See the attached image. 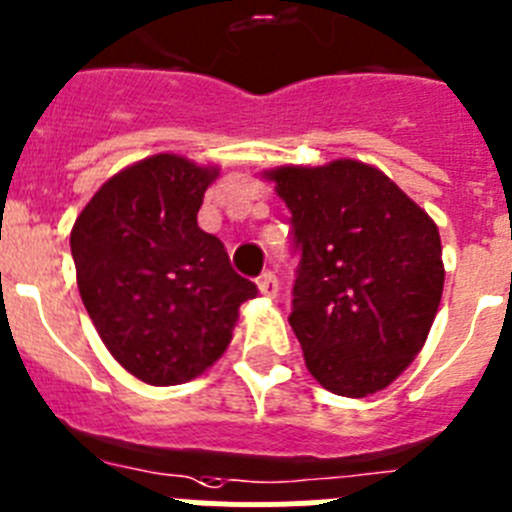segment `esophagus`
Returning a JSON list of instances; mask_svg holds the SVG:
<instances>
[{
  "instance_id": "esophagus-1",
  "label": "esophagus",
  "mask_w": 512,
  "mask_h": 512,
  "mask_svg": "<svg viewBox=\"0 0 512 512\" xmlns=\"http://www.w3.org/2000/svg\"><path fill=\"white\" fill-rule=\"evenodd\" d=\"M257 285H260L262 296H267V298L278 296L280 283H278V275H275L273 270H265V273L260 275V280H257Z\"/></svg>"
}]
</instances>
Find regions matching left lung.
<instances>
[{"label":"left lung","instance_id":"1","mask_svg":"<svg viewBox=\"0 0 512 512\" xmlns=\"http://www.w3.org/2000/svg\"><path fill=\"white\" fill-rule=\"evenodd\" d=\"M298 252L290 326L326 390L388 388L426 342L444 290L439 229L359 160L270 170Z\"/></svg>","mask_w":512,"mask_h":512}]
</instances>
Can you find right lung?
Instances as JSON below:
<instances>
[{"label":"right lung","mask_w":512,"mask_h":512,"mask_svg":"<svg viewBox=\"0 0 512 512\" xmlns=\"http://www.w3.org/2000/svg\"><path fill=\"white\" fill-rule=\"evenodd\" d=\"M216 176L153 155L109 178L73 224L81 301L112 357L147 385H181L214 365L239 306L257 296L196 222Z\"/></svg>","instance_id":"obj_1"}]
</instances>
